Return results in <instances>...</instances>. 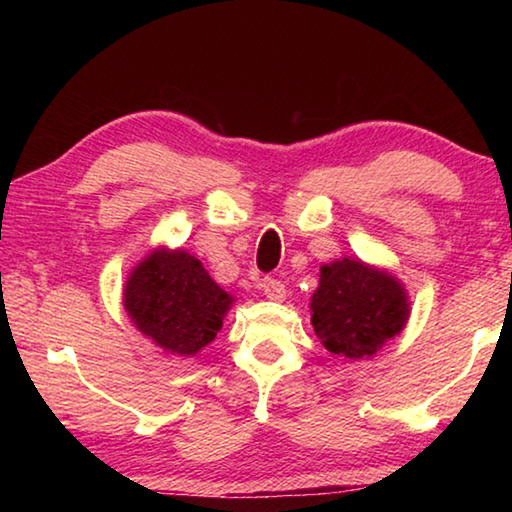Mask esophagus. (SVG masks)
I'll list each match as a JSON object with an SVG mask.
<instances>
[{
  "mask_svg": "<svg viewBox=\"0 0 512 512\" xmlns=\"http://www.w3.org/2000/svg\"><path fill=\"white\" fill-rule=\"evenodd\" d=\"M262 291L268 300H284V296H287L284 284L280 280H275V277H264Z\"/></svg>",
  "mask_w": 512,
  "mask_h": 512,
  "instance_id": "34e87169",
  "label": "esophagus"
}]
</instances>
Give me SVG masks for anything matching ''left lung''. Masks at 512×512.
I'll list each match as a JSON object with an SVG mask.
<instances>
[{"label": "left lung", "instance_id": "left-lung-1", "mask_svg": "<svg viewBox=\"0 0 512 512\" xmlns=\"http://www.w3.org/2000/svg\"><path fill=\"white\" fill-rule=\"evenodd\" d=\"M311 325L320 343L345 359H368L404 329L411 307L402 282L361 259L320 268L311 296Z\"/></svg>", "mask_w": 512, "mask_h": 512}]
</instances>
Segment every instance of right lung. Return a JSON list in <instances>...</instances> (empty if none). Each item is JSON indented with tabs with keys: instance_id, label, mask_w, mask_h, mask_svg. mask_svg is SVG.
Returning <instances> with one entry per match:
<instances>
[{
	"instance_id": "add662e5",
	"label": "right lung",
	"mask_w": 512,
	"mask_h": 512,
	"mask_svg": "<svg viewBox=\"0 0 512 512\" xmlns=\"http://www.w3.org/2000/svg\"><path fill=\"white\" fill-rule=\"evenodd\" d=\"M124 307L133 325L164 352L194 357L216 339L232 296L187 250L155 248L128 275Z\"/></svg>"
}]
</instances>
